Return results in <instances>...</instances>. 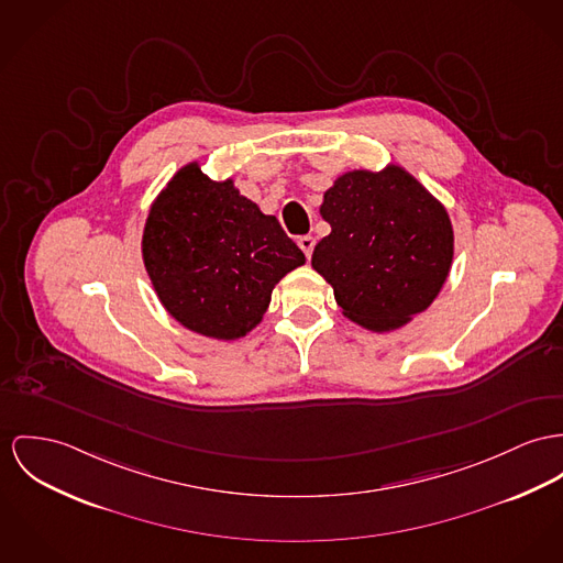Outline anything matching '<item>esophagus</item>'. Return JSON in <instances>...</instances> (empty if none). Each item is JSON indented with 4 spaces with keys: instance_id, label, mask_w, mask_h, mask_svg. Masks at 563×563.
I'll return each mask as SVG.
<instances>
[{
    "instance_id": "34e87169",
    "label": "esophagus",
    "mask_w": 563,
    "mask_h": 563,
    "mask_svg": "<svg viewBox=\"0 0 563 563\" xmlns=\"http://www.w3.org/2000/svg\"><path fill=\"white\" fill-rule=\"evenodd\" d=\"M298 246L302 249L303 255L310 260V255H312V251H314V238H310V235H302V238L298 240Z\"/></svg>"
}]
</instances>
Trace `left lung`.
Masks as SVG:
<instances>
[{"label": "left lung", "instance_id": "obj_1", "mask_svg": "<svg viewBox=\"0 0 563 563\" xmlns=\"http://www.w3.org/2000/svg\"><path fill=\"white\" fill-rule=\"evenodd\" d=\"M332 231L312 253V267L332 285L353 323L389 332L427 310L454 257L445 208L398 165L349 172L319 208Z\"/></svg>", "mask_w": 563, "mask_h": 563}]
</instances>
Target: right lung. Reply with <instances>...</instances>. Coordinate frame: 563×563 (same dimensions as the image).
<instances>
[{"label":"right lung","mask_w":563,"mask_h":563,"mask_svg":"<svg viewBox=\"0 0 563 563\" xmlns=\"http://www.w3.org/2000/svg\"><path fill=\"white\" fill-rule=\"evenodd\" d=\"M141 251L167 312L218 341L257 328L276 283L306 261L276 217L199 163L181 167L152 203Z\"/></svg>","instance_id":"obj_1"}]
</instances>
